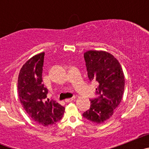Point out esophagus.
Here are the masks:
<instances>
[{
  "instance_id": "1",
  "label": "esophagus",
  "mask_w": 149,
  "mask_h": 149,
  "mask_svg": "<svg viewBox=\"0 0 149 149\" xmlns=\"http://www.w3.org/2000/svg\"><path fill=\"white\" fill-rule=\"evenodd\" d=\"M74 99H75V97H72V98H67V99H65V102H68V103H69V102H72V101H74Z\"/></svg>"
}]
</instances>
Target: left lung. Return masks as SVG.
Returning <instances> with one entry per match:
<instances>
[{
  "mask_svg": "<svg viewBox=\"0 0 149 149\" xmlns=\"http://www.w3.org/2000/svg\"><path fill=\"white\" fill-rule=\"evenodd\" d=\"M89 81L98 83V98L90 100L89 110L83 116L92 122L101 124L113 115L122 101L125 89V76L119 61L104 51H88L84 53Z\"/></svg>",
  "mask_w": 149,
  "mask_h": 149,
  "instance_id": "8db88e82",
  "label": "left lung"
}]
</instances>
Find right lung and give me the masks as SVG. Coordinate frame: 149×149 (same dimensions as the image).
Wrapping results in <instances>:
<instances>
[{"label":"right lung","mask_w":149,"mask_h":149,"mask_svg":"<svg viewBox=\"0 0 149 149\" xmlns=\"http://www.w3.org/2000/svg\"><path fill=\"white\" fill-rule=\"evenodd\" d=\"M45 53L27 60L21 68L18 78L19 99L29 116L42 126L55 125L63 118L65 107L56 101L46 100L48 89L42 84Z\"/></svg>","instance_id":"obj_1"}]
</instances>
